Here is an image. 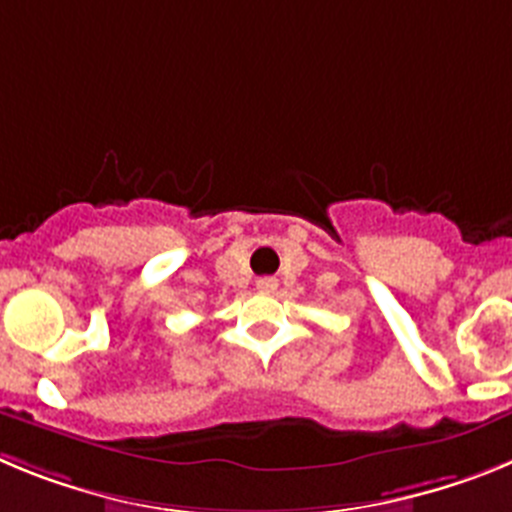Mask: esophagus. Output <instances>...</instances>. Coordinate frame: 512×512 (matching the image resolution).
<instances>
[{"label":"esophagus","instance_id":"obj_1","mask_svg":"<svg viewBox=\"0 0 512 512\" xmlns=\"http://www.w3.org/2000/svg\"><path fill=\"white\" fill-rule=\"evenodd\" d=\"M256 289L269 295V292H274V289H277V279H274V277H261L259 282H256Z\"/></svg>","mask_w":512,"mask_h":512}]
</instances>
